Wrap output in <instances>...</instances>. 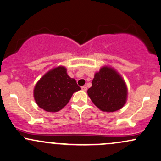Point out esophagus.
Listing matches in <instances>:
<instances>
[{"label":"esophagus","mask_w":161,"mask_h":161,"mask_svg":"<svg viewBox=\"0 0 161 161\" xmlns=\"http://www.w3.org/2000/svg\"><path fill=\"white\" fill-rule=\"evenodd\" d=\"M81 88H82V90L84 91H87V87L86 86H82V87H81Z\"/></svg>","instance_id":"obj_1"}]
</instances>
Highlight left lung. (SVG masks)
Masks as SVG:
<instances>
[{
  "label": "left lung",
  "mask_w": 161,
  "mask_h": 161,
  "mask_svg": "<svg viewBox=\"0 0 161 161\" xmlns=\"http://www.w3.org/2000/svg\"><path fill=\"white\" fill-rule=\"evenodd\" d=\"M87 94L96 106L104 112H114L125 105L128 97L126 83L112 67L103 66L96 72Z\"/></svg>",
  "instance_id": "obj_1"
}]
</instances>
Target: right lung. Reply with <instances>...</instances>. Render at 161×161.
<instances>
[{
	"label": "right lung",
	"mask_w": 161,
	"mask_h": 161,
	"mask_svg": "<svg viewBox=\"0 0 161 161\" xmlns=\"http://www.w3.org/2000/svg\"><path fill=\"white\" fill-rule=\"evenodd\" d=\"M80 89L76 80L68 75L65 67L58 66L38 81L33 97L41 108L48 112H57L68 104L73 93Z\"/></svg>",
	"instance_id": "obj_1"
}]
</instances>
